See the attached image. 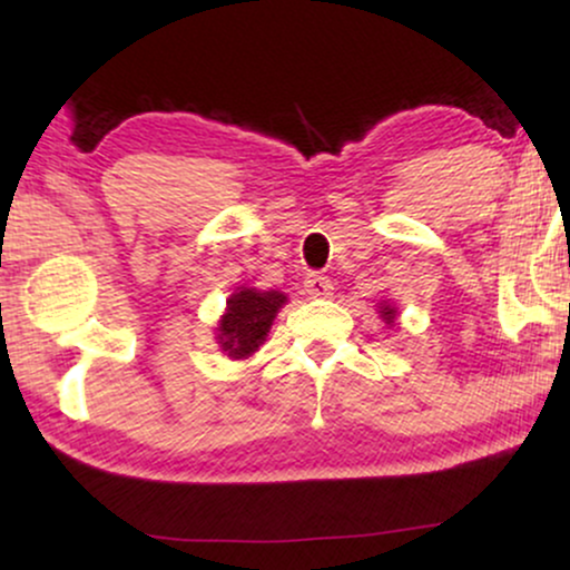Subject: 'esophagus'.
I'll return each mask as SVG.
<instances>
[{
  "label": "esophagus",
  "mask_w": 570,
  "mask_h": 570,
  "mask_svg": "<svg viewBox=\"0 0 570 570\" xmlns=\"http://www.w3.org/2000/svg\"><path fill=\"white\" fill-rule=\"evenodd\" d=\"M305 294L311 299H326L332 294V281L326 276H307L305 278Z\"/></svg>",
  "instance_id": "esophagus-1"
}]
</instances>
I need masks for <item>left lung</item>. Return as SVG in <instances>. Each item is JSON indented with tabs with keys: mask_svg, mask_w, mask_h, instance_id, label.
I'll list each match as a JSON object with an SVG mask.
<instances>
[{
	"mask_svg": "<svg viewBox=\"0 0 570 570\" xmlns=\"http://www.w3.org/2000/svg\"><path fill=\"white\" fill-rule=\"evenodd\" d=\"M377 313H381V318L389 326H394V322H396V316H399V311H396V305L394 303H389V299H383L381 305H377Z\"/></svg>",
	"mask_w": 570,
	"mask_h": 570,
	"instance_id": "8db88e82",
	"label": "left lung"
}]
</instances>
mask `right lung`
<instances>
[{"label":"right lung","mask_w":570,"mask_h":570,"mask_svg":"<svg viewBox=\"0 0 570 570\" xmlns=\"http://www.w3.org/2000/svg\"><path fill=\"white\" fill-rule=\"evenodd\" d=\"M289 299L284 292L276 289H252V286H238L227 297L225 313L217 322V343L222 353L233 362L248 358L259 351V345L267 340L278 311Z\"/></svg>","instance_id":"1"}]
</instances>
